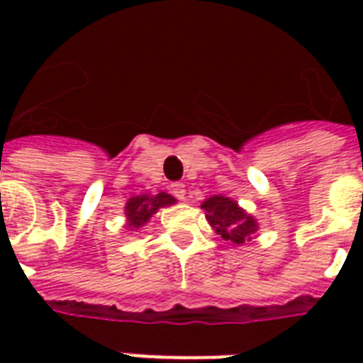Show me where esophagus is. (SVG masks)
<instances>
[{
  "label": "esophagus",
  "instance_id": "obj_1",
  "mask_svg": "<svg viewBox=\"0 0 363 363\" xmlns=\"http://www.w3.org/2000/svg\"><path fill=\"white\" fill-rule=\"evenodd\" d=\"M171 194H173L177 199L186 198V190H184V184H182V182H173V184H171Z\"/></svg>",
  "mask_w": 363,
  "mask_h": 363
}]
</instances>
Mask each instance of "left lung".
<instances>
[{
  "instance_id": "8db88e82",
  "label": "left lung",
  "mask_w": 363,
  "mask_h": 363,
  "mask_svg": "<svg viewBox=\"0 0 363 363\" xmlns=\"http://www.w3.org/2000/svg\"><path fill=\"white\" fill-rule=\"evenodd\" d=\"M201 209L205 211V218L209 220L213 230L224 241L232 242L235 247L250 239V235L258 230V222L248 213H245L238 201L224 198V196H213L205 199Z\"/></svg>"
}]
</instances>
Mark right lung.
I'll return each instance as SVG.
<instances>
[{
  "instance_id": "obj_1",
  "label": "right lung",
  "mask_w": 363,
  "mask_h": 363,
  "mask_svg": "<svg viewBox=\"0 0 363 363\" xmlns=\"http://www.w3.org/2000/svg\"><path fill=\"white\" fill-rule=\"evenodd\" d=\"M177 199L173 196L165 192H160L156 196H147V194H143V196H133V198L128 199V203L124 207L125 213V228L128 230H139L147 224L150 218H152L154 213H158V209L162 207H169V205L175 203Z\"/></svg>"
}]
</instances>
